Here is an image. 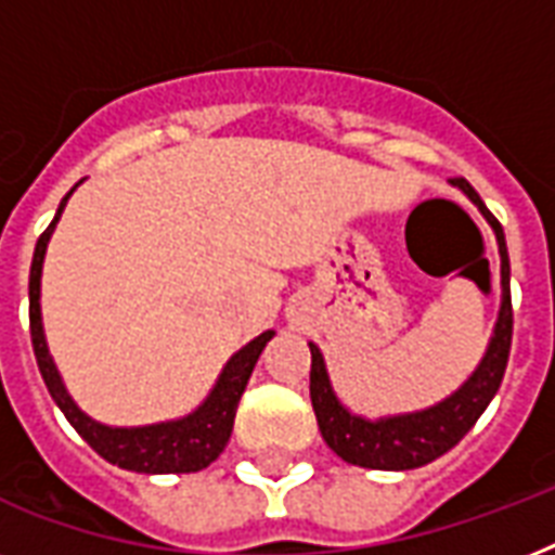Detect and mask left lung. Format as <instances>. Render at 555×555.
I'll return each mask as SVG.
<instances>
[{"label":"left lung","instance_id":"left-lung-1","mask_svg":"<svg viewBox=\"0 0 555 555\" xmlns=\"http://www.w3.org/2000/svg\"><path fill=\"white\" fill-rule=\"evenodd\" d=\"M455 186L469 195L475 207L481 209L483 218L490 221L499 238L501 253V313L492 343L487 348V357L481 360L478 371L457 388L455 395L443 403L431 405L426 412L400 414V417H386V421H363L348 409L339 405V400L331 391L328 371L322 363L320 348L311 343V403L317 423L325 443L337 452L343 461L365 469H417L429 464L435 457L455 447L466 431L473 429L475 421L481 417L483 409L499 391L504 371L509 360V343H513V302H509V259L504 230L499 218L492 216L481 195L469 186V181L455 178Z\"/></svg>","mask_w":555,"mask_h":555}]
</instances>
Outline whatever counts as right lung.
<instances>
[{
    "mask_svg": "<svg viewBox=\"0 0 555 555\" xmlns=\"http://www.w3.org/2000/svg\"><path fill=\"white\" fill-rule=\"evenodd\" d=\"M72 195V192H68ZM65 195L60 201L54 221L46 227V233L37 238V250H34V261H30V279H28V320H30V346H34V357H37L39 374L46 379L48 391L54 397V403L60 405V412L68 417L74 429L80 431V438L89 443L100 457H106L108 464H117L120 469H132V473L146 475H164V473H198L204 466H209L221 452H224L230 431H233L235 409L244 395V386L253 374V365L259 360V354L268 346V339L273 337V331H264L261 337L238 351V354L227 363L221 371L212 395L198 405L190 417L172 423H158V426H141V429H108L100 426L98 421H91L74 405V400L65 391L63 379L56 374V365L48 354L46 337H42V317H39V276H42V259H46L48 238L54 233V224L60 221L63 212Z\"/></svg>",
    "mask_w": 555,
    "mask_h": 555,
    "instance_id": "1",
    "label": "right lung"
}]
</instances>
